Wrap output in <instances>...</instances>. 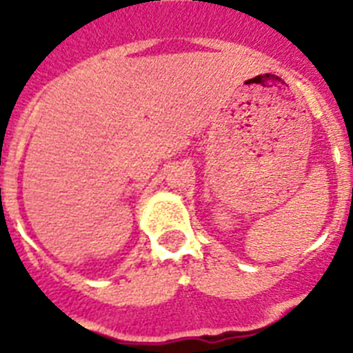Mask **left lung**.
<instances>
[{
	"label": "left lung",
	"instance_id": "1",
	"mask_svg": "<svg viewBox=\"0 0 353 353\" xmlns=\"http://www.w3.org/2000/svg\"><path fill=\"white\" fill-rule=\"evenodd\" d=\"M352 165H353V163H352ZM352 196H353V188H352Z\"/></svg>",
	"mask_w": 353,
	"mask_h": 353
}]
</instances>
